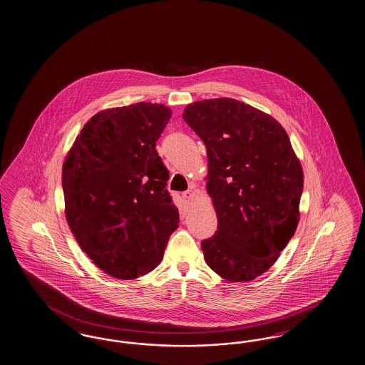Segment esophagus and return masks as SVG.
<instances>
[{
  "instance_id": "obj_1",
  "label": "esophagus",
  "mask_w": 365,
  "mask_h": 365,
  "mask_svg": "<svg viewBox=\"0 0 365 365\" xmlns=\"http://www.w3.org/2000/svg\"><path fill=\"white\" fill-rule=\"evenodd\" d=\"M194 197H195V192L192 191V190H187V191H185L183 192V198L190 202V201H192L194 200Z\"/></svg>"
}]
</instances>
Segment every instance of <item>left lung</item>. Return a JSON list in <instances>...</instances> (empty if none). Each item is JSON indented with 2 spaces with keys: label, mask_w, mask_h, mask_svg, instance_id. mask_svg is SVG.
Returning a JSON list of instances; mask_svg holds the SVG:
<instances>
[{
  "label": "left lung",
  "mask_w": 365,
  "mask_h": 365,
  "mask_svg": "<svg viewBox=\"0 0 365 365\" xmlns=\"http://www.w3.org/2000/svg\"><path fill=\"white\" fill-rule=\"evenodd\" d=\"M183 119L204 141L206 190L217 231L202 240L207 266L231 282L269 270L300 220L303 168L285 129L231 98L186 106Z\"/></svg>",
  "instance_id": "1"
}]
</instances>
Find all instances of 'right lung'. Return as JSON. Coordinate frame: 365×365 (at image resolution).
<instances>
[{"label":"right lung","mask_w":365,"mask_h":365,"mask_svg":"<svg viewBox=\"0 0 365 365\" xmlns=\"http://www.w3.org/2000/svg\"><path fill=\"white\" fill-rule=\"evenodd\" d=\"M171 110L141 102L98 113L62 167L65 216L77 243L104 273L134 279L163 259L179 212L156 150Z\"/></svg>","instance_id":"1"}]
</instances>
